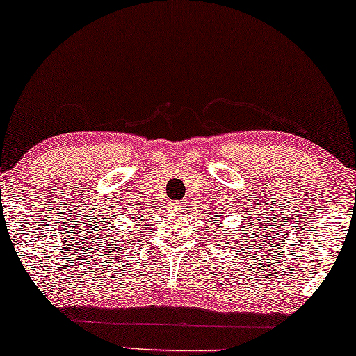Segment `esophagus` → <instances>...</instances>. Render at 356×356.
Listing matches in <instances>:
<instances>
[{
    "instance_id": "obj_1",
    "label": "esophagus",
    "mask_w": 356,
    "mask_h": 356,
    "mask_svg": "<svg viewBox=\"0 0 356 356\" xmlns=\"http://www.w3.org/2000/svg\"><path fill=\"white\" fill-rule=\"evenodd\" d=\"M170 206H172L175 211H177V209H179V204L178 202H172V204H170Z\"/></svg>"
}]
</instances>
